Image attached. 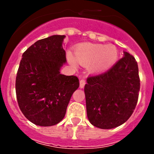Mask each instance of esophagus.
<instances>
[{
  "label": "esophagus",
  "instance_id": "1",
  "mask_svg": "<svg viewBox=\"0 0 154 154\" xmlns=\"http://www.w3.org/2000/svg\"><path fill=\"white\" fill-rule=\"evenodd\" d=\"M85 84H86V80H85V79H81V80H80V88H83L85 86Z\"/></svg>",
  "mask_w": 154,
  "mask_h": 154
}]
</instances>
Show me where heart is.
Wrapping results in <instances>:
<instances>
[{
    "label": "heart",
    "mask_w": 154,
    "mask_h": 154,
    "mask_svg": "<svg viewBox=\"0 0 154 154\" xmlns=\"http://www.w3.org/2000/svg\"><path fill=\"white\" fill-rule=\"evenodd\" d=\"M74 57L69 56V60L75 64V60L83 66L90 64L92 71H103L109 68L116 62L118 51L113 45L84 43L75 48Z\"/></svg>",
    "instance_id": "b5f03b06"
}]
</instances>
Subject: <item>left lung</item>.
Segmentation results:
<instances>
[{
    "instance_id": "1",
    "label": "left lung",
    "mask_w": 154,
    "mask_h": 154,
    "mask_svg": "<svg viewBox=\"0 0 154 154\" xmlns=\"http://www.w3.org/2000/svg\"><path fill=\"white\" fill-rule=\"evenodd\" d=\"M139 90L137 62L125 52V57L106 72L87 78L84 91L90 123L100 129L123 125L136 108Z\"/></svg>"
}]
</instances>
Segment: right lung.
<instances>
[{
    "mask_svg": "<svg viewBox=\"0 0 154 154\" xmlns=\"http://www.w3.org/2000/svg\"><path fill=\"white\" fill-rule=\"evenodd\" d=\"M65 35L37 41L22 55L15 80L18 106L34 125L50 127L65 117L71 95L80 86L76 76L60 74L66 63Z\"/></svg>",
    "mask_w": 154,
    "mask_h": 154,
    "instance_id": "1",
    "label": "right lung"
}]
</instances>
